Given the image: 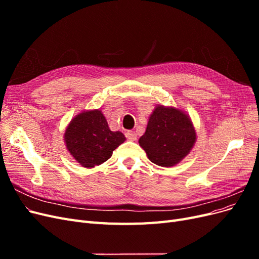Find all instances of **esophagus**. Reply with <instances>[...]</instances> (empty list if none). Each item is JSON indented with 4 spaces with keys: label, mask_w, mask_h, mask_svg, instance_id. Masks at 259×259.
Wrapping results in <instances>:
<instances>
[{
    "label": "esophagus",
    "mask_w": 259,
    "mask_h": 259,
    "mask_svg": "<svg viewBox=\"0 0 259 259\" xmlns=\"http://www.w3.org/2000/svg\"><path fill=\"white\" fill-rule=\"evenodd\" d=\"M126 137L128 140H131V142H135V140H137V134L133 131H128L126 133Z\"/></svg>",
    "instance_id": "1"
}]
</instances>
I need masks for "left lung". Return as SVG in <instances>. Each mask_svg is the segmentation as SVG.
Wrapping results in <instances>:
<instances>
[{
    "instance_id": "left-lung-1",
    "label": "left lung",
    "mask_w": 259,
    "mask_h": 259,
    "mask_svg": "<svg viewBox=\"0 0 259 259\" xmlns=\"http://www.w3.org/2000/svg\"><path fill=\"white\" fill-rule=\"evenodd\" d=\"M197 133L189 114L182 109L156 105L138 143L148 159L162 167H171L190 153Z\"/></svg>"
}]
</instances>
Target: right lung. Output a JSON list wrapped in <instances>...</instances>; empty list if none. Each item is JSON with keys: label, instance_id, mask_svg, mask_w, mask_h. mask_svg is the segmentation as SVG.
I'll return each mask as SVG.
<instances>
[{"label": "right lung", "instance_id": "1", "mask_svg": "<svg viewBox=\"0 0 259 259\" xmlns=\"http://www.w3.org/2000/svg\"><path fill=\"white\" fill-rule=\"evenodd\" d=\"M126 137L112 132L100 109L83 110L69 122L64 142L72 158L85 168H94L111 158Z\"/></svg>", "mask_w": 259, "mask_h": 259}]
</instances>
